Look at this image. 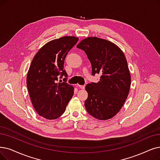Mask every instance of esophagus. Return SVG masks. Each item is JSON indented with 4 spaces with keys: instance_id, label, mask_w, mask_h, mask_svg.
Instances as JSON below:
<instances>
[{
    "instance_id": "obj_1",
    "label": "esophagus",
    "mask_w": 160,
    "mask_h": 160,
    "mask_svg": "<svg viewBox=\"0 0 160 160\" xmlns=\"http://www.w3.org/2000/svg\"><path fill=\"white\" fill-rule=\"evenodd\" d=\"M78 87L80 88H82V89H84L85 88V85H78Z\"/></svg>"
}]
</instances>
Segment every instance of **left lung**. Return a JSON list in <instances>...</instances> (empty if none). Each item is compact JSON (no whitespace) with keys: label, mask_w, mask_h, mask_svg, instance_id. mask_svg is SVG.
Returning <instances> with one entry per match:
<instances>
[{"label":"left lung","mask_w":160,"mask_h":160,"mask_svg":"<svg viewBox=\"0 0 160 160\" xmlns=\"http://www.w3.org/2000/svg\"><path fill=\"white\" fill-rule=\"evenodd\" d=\"M77 48L85 51L92 66V75L100 74L98 82L85 89L87 112L100 120L109 119L119 112L129 92L131 75L123 52L114 43L98 37H87Z\"/></svg>","instance_id":"left-lung-1"}]
</instances>
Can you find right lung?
I'll return each mask as SVG.
<instances>
[{
    "label": "right lung",
    "mask_w": 160,
    "mask_h": 160,
    "mask_svg": "<svg viewBox=\"0 0 160 160\" xmlns=\"http://www.w3.org/2000/svg\"><path fill=\"white\" fill-rule=\"evenodd\" d=\"M78 40V37L66 36L51 41L38 51L31 62L27 87L32 104L42 118L50 120L60 118L73 97L74 88L67 83L63 64L68 52ZM62 77L64 82L58 83Z\"/></svg>",
    "instance_id": "1"
}]
</instances>
